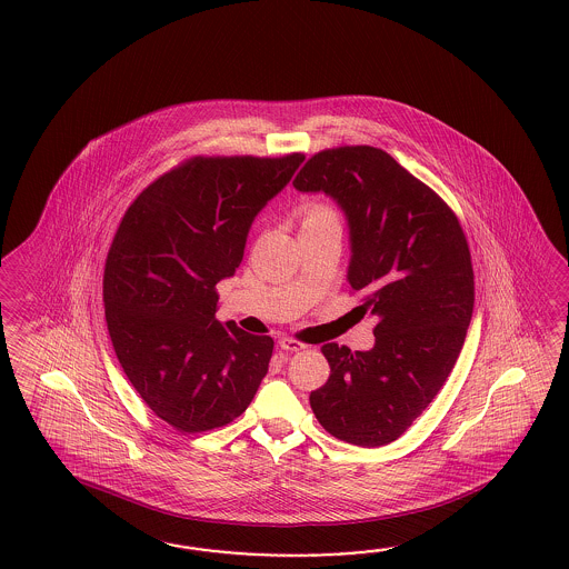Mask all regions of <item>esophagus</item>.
<instances>
[{
  "instance_id": "34e87169",
  "label": "esophagus",
  "mask_w": 569,
  "mask_h": 569,
  "mask_svg": "<svg viewBox=\"0 0 569 569\" xmlns=\"http://www.w3.org/2000/svg\"><path fill=\"white\" fill-rule=\"evenodd\" d=\"M279 348H281L283 352H300V350H305L307 346L300 343V341H296V339L281 338L279 339Z\"/></svg>"
}]
</instances>
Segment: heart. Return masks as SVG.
Here are the masks:
<instances>
[{"instance_id": "obj_1", "label": "heart", "mask_w": 569, "mask_h": 569, "mask_svg": "<svg viewBox=\"0 0 569 569\" xmlns=\"http://www.w3.org/2000/svg\"><path fill=\"white\" fill-rule=\"evenodd\" d=\"M333 213L323 207V204H307L305 209H302V226H308V223H315V221H323V219H331Z\"/></svg>"}]
</instances>
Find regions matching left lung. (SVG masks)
<instances>
[{
    "mask_svg": "<svg viewBox=\"0 0 569 569\" xmlns=\"http://www.w3.org/2000/svg\"><path fill=\"white\" fill-rule=\"evenodd\" d=\"M323 192L346 216L348 281L377 319L375 346H323L329 381L310 393L327 432L346 443L396 441L453 369L475 308L470 250L451 209L375 147L315 154L293 180Z\"/></svg>",
    "mask_w": 569,
    "mask_h": 569,
    "instance_id": "1",
    "label": "left lung"
}]
</instances>
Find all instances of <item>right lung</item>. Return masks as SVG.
I'll return each mask as SVG.
<instances>
[{"mask_svg": "<svg viewBox=\"0 0 569 569\" xmlns=\"http://www.w3.org/2000/svg\"><path fill=\"white\" fill-rule=\"evenodd\" d=\"M305 154L194 157L144 188L109 248L103 302L116 356L161 420L202 432L244 412L273 339L216 319V286L244 257L254 217Z\"/></svg>", "mask_w": 569, "mask_h": 569, "instance_id": "add662e5", "label": "right lung"}]
</instances>
